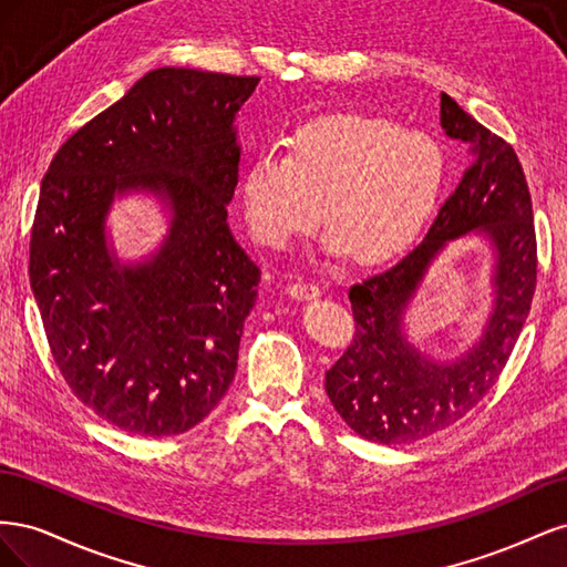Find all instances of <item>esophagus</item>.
<instances>
[{
  "label": "esophagus",
  "mask_w": 567,
  "mask_h": 567,
  "mask_svg": "<svg viewBox=\"0 0 567 567\" xmlns=\"http://www.w3.org/2000/svg\"><path fill=\"white\" fill-rule=\"evenodd\" d=\"M290 298L296 300H317L321 296V288L317 284H307V281H296L288 286Z\"/></svg>",
  "instance_id": "34e87169"
}]
</instances>
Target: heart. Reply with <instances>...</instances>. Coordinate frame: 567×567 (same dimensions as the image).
I'll return each mask as SVG.
<instances>
[{
  "instance_id": "1",
  "label": "heart",
  "mask_w": 567,
  "mask_h": 567,
  "mask_svg": "<svg viewBox=\"0 0 567 567\" xmlns=\"http://www.w3.org/2000/svg\"><path fill=\"white\" fill-rule=\"evenodd\" d=\"M447 175L442 146L383 115L329 113L302 123L288 153L267 148L241 182L257 244L279 250L323 219V250L379 262L404 252L431 221Z\"/></svg>"
}]
</instances>
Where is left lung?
<instances>
[{
	"instance_id": "1",
	"label": "left lung",
	"mask_w": 567,
	"mask_h": 567,
	"mask_svg": "<svg viewBox=\"0 0 567 567\" xmlns=\"http://www.w3.org/2000/svg\"><path fill=\"white\" fill-rule=\"evenodd\" d=\"M440 125L468 146L473 163L423 241L350 288L354 336L326 371V394L342 421L379 444L416 442L466 416L504 371L537 286L535 217L516 151L447 94L440 96ZM471 230L495 250V307L481 340L440 363L410 346L403 310L436 252Z\"/></svg>"
}]
</instances>
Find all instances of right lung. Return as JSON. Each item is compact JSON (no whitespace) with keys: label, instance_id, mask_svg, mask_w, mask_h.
Wrapping results in <instances>:
<instances>
[{"label":"right lung","instance_id":"add662e5","mask_svg":"<svg viewBox=\"0 0 567 567\" xmlns=\"http://www.w3.org/2000/svg\"><path fill=\"white\" fill-rule=\"evenodd\" d=\"M260 78L158 68L59 148L30 234V288L75 398L132 435L200 423L229 390L260 269L227 205L241 146L234 120ZM171 208L158 254L120 266L105 244L115 195Z\"/></svg>","mask_w":567,"mask_h":567}]
</instances>
